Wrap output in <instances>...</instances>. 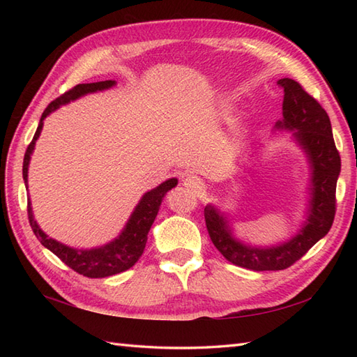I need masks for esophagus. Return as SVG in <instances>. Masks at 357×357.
Listing matches in <instances>:
<instances>
[{
	"label": "esophagus",
	"mask_w": 357,
	"mask_h": 357,
	"mask_svg": "<svg viewBox=\"0 0 357 357\" xmlns=\"http://www.w3.org/2000/svg\"><path fill=\"white\" fill-rule=\"evenodd\" d=\"M184 185H185L187 190H190V192H193V193H199V192L202 190L201 179L196 178V176H188V178H185V179H184Z\"/></svg>",
	"instance_id": "34e87169"
}]
</instances>
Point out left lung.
I'll return each mask as SVG.
<instances>
[{
    "instance_id": "obj_1",
    "label": "left lung",
    "mask_w": 357,
    "mask_h": 357,
    "mask_svg": "<svg viewBox=\"0 0 357 357\" xmlns=\"http://www.w3.org/2000/svg\"><path fill=\"white\" fill-rule=\"evenodd\" d=\"M278 86L284 89V119L279 121L278 127L296 130L294 138L305 150L313 170V198L305 225L291 241L282 245L253 248L233 239L225 219L213 206L204 208L207 231L215 247L229 262L255 271H276L291 267L330 231L336 215L340 155L333 139L327 112L298 81L282 78L278 81Z\"/></svg>"
}]
</instances>
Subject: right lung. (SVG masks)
Returning a JSON list of instances; mask_svg holds the SVG:
<instances>
[{"mask_svg": "<svg viewBox=\"0 0 357 357\" xmlns=\"http://www.w3.org/2000/svg\"><path fill=\"white\" fill-rule=\"evenodd\" d=\"M115 86V81H100V82H90V84H78L73 89L67 90L66 93L58 96L56 100H53L45 110L43 112L40 124L35 132V136L32 142L27 146L26 155H24V162H22V178H24V183L27 185V170H29V161L30 155H32L35 142L43 130V121L44 118L56 110L59 105L66 104L69 101L77 100V98L96 92V90H104ZM178 184V179H169L158 185L153 190L147 192L142 196L138 206H136L133 215L128 219L126 229L119 236L110 242V244L104 245L101 248H93V250H75L67 247L64 244H59L55 239L49 238L40 227H38L36 221L33 219L32 207H30V201H27V216L29 222L35 236L40 239L41 244L49 248L53 255H56L59 259H61L67 267H70L82 276L87 278H107L118 275V273H123L128 268H132L133 265L138 262L141 257L144 248H146L147 242V234L150 231V227L153 224L155 218L158 215L159 206H161V201L164 195L172 190V188Z\"/></svg>", "mask_w": 357, "mask_h": 357, "instance_id": "1", "label": "right lung"}]
</instances>
